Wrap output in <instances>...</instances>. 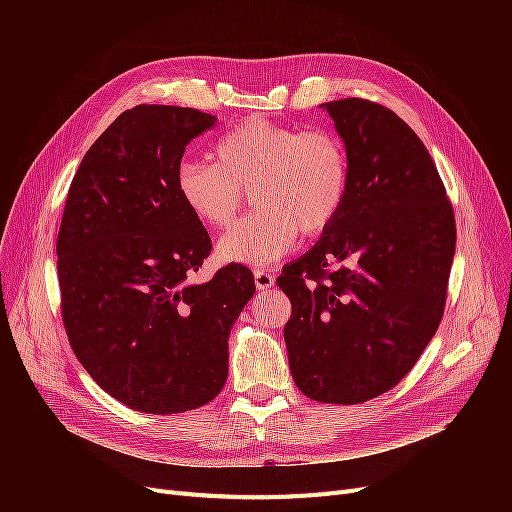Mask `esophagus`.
<instances>
[{
    "label": "esophagus",
    "mask_w": 512,
    "mask_h": 512,
    "mask_svg": "<svg viewBox=\"0 0 512 512\" xmlns=\"http://www.w3.org/2000/svg\"><path fill=\"white\" fill-rule=\"evenodd\" d=\"M255 286H257V290H270V288H274V284H276V278H274V274H270L267 270H255Z\"/></svg>",
    "instance_id": "obj_1"
}]
</instances>
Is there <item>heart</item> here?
<instances>
[{
  "label": "heart",
  "instance_id": "b5f03b06",
  "mask_svg": "<svg viewBox=\"0 0 512 512\" xmlns=\"http://www.w3.org/2000/svg\"><path fill=\"white\" fill-rule=\"evenodd\" d=\"M215 159H184L176 193L195 218L211 228L234 222L245 191L259 209L218 242V259L263 267L297 249L301 232H324L348 188L342 141L324 128L299 130L253 118L226 130L213 145Z\"/></svg>",
  "mask_w": 512,
  "mask_h": 512
}]
</instances>
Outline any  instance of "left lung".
<instances>
[{
    "label": "left lung",
    "instance_id": "1",
    "mask_svg": "<svg viewBox=\"0 0 512 512\" xmlns=\"http://www.w3.org/2000/svg\"><path fill=\"white\" fill-rule=\"evenodd\" d=\"M346 149L348 188L317 245L288 263L278 286L299 390L357 405L413 369L444 313L456 245L452 205L417 134L365 99L319 105Z\"/></svg>",
    "mask_w": 512,
    "mask_h": 512
}]
</instances>
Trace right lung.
<instances>
[{"label": "right lung", "instance_id": "right-lung-1", "mask_svg": "<svg viewBox=\"0 0 512 512\" xmlns=\"http://www.w3.org/2000/svg\"><path fill=\"white\" fill-rule=\"evenodd\" d=\"M215 122L193 107H132L68 191L56 245L66 334L91 378L141 413L193 411L220 394L230 330L255 294L238 263L188 282L211 240L174 178L186 145Z\"/></svg>", "mask_w": 512, "mask_h": 512}]
</instances>
